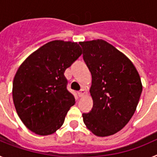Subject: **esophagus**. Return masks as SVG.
Instances as JSON below:
<instances>
[{
    "instance_id": "obj_1",
    "label": "esophagus",
    "mask_w": 157,
    "mask_h": 157,
    "mask_svg": "<svg viewBox=\"0 0 157 157\" xmlns=\"http://www.w3.org/2000/svg\"><path fill=\"white\" fill-rule=\"evenodd\" d=\"M86 93V92L85 89H82L81 90H80L79 92L78 93V96H79V97H81V98H82V97H83V96L85 95Z\"/></svg>"
}]
</instances>
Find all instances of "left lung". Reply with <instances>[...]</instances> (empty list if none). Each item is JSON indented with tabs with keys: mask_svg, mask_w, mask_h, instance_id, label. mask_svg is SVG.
I'll return each mask as SVG.
<instances>
[{
	"mask_svg": "<svg viewBox=\"0 0 157 157\" xmlns=\"http://www.w3.org/2000/svg\"><path fill=\"white\" fill-rule=\"evenodd\" d=\"M83 59L92 75V111L82 114L89 130L98 137L119 132L138 106L142 83L125 54L102 39L80 41Z\"/></svg>",
	"mask_w": 157,
	"mask_h": 157,
	"instance_id": "8db88e82",
	"label": "left lung"
}]
</instances>
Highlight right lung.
Returning a JSON list of instances; mask_svg holds the SVG:
<instances>
[{"label": "right lung", "instance_id": "1", "mask_svg": "<svg viewBox=\"0 0 157 157\" xmlns=\"http://www.w3.org/2000/svg\"><path fill=\"white\" fill-rule=\"evenodd\" d=\"M82 53L79 44L55 40L32 52L14 77L12 98L18 116L32 132L55 133L75 99L67 90L64 72Z\"/></svg>", "mask_w": 157, "mask_h": 157}]
</instances>
